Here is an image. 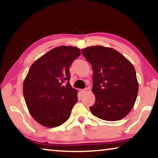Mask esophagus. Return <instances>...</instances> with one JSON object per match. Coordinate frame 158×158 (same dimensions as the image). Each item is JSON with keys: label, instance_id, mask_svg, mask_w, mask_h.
Masks as SVG:
<instances>
[{"label": "esophagus", "instance_id": "obj_1", "mask_svg": "<svg viewBox=\"0 0 158 158\" xmlns=\"http://www.w3.org/2000/svg\"><path fill=\"white\" fill-rule=\"evenodd\" d=\"M87 90H88V89H82V90H81V93H85V92L87 91Z\"/></svg>", "mask_w": 158, "mask_h": 158}]
</instances>
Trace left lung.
Listing matches in <instances>:
<instances>
[{"label":"left lung","mask_w":158,"mask_h":158,"mask_svg":"<svg viewBox=\"0 0 158 158\" xmlns=\"http://www.w3.org/2000/svg\"><path fill=\"white\" fill-rule=\"evenodd\" d=\"M93 69L92 90L95 102L91 113L108 121H118L132 109L139 84L135 69L129 60L114 49L102 46L81 49Z\"/></svg>","instance_id":"obj_1"}]
</instances>
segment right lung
<instances>
[{
    "instance_id": "1",
    "label": "right lung",
    "mask_w": 158,
    "mask_h": 158,
    "mask_svg": "<svg viewBox=\"0 0 158 158\" xmlns=\"http://www.w3.org/2000/svg\"><path fill=\"white\" fill-rule=\"evenodd\" d=\"M80 53L75 47H56L29 69L23 82V96L31 116L43 126L58 127L70 116L78 98L77 90L69 84V68Z\"/></svg>"
}]
</instances>
